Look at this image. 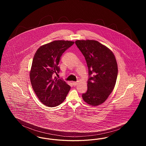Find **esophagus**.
Listing matches in <instances>:
<instances>
[{"mask_svg":"<svg viewBox=\"0 0 146 146\" xmlns=\"http://www.w3.org/2000/svg\"><path fill=\"white\" fill-rule=\"evenodd\" d=\"M72 83H73V85L75 86H76V85L78 84V82H73Z\"/></svg>","mask_w":146,"mask_h":146,"instance_id":"1","label":"esophagus"}]
</instances>
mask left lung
Here are the masks:
<instances>
[{"label":"left lung","mask_w":146,"mask_h":146,"mask_svg":"<svg viewBox=\"0 0 146 146\" xmlns=\"http://www.w3.org/2000/svg\"><path fill=\"white\" fill-rule=\"evenodd\" d=\"M88 67V90L84 101L91 106L102 104L113 90L118 76V66L111 50L96 40H76Z\"/></svg>","instance_id":"obj_1"}]
</instances>
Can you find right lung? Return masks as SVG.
I'll use <instances>...</instances> for the list:
<instances>
[{"instance_id":"right-lung-1","label":"right lung","mask_w":146,"mask_h":146,"mask_svg":"<svg viewBox=\"0 0 146 146\" xmlns=\"http://www.w3.org/2000/svg\"><path fill=\"white\" fill-rule=\"evenodd\" d=\"M74 42L55 40L40 46L35 54L30 72L31 82L39 100L48 107L62 104L70 86L54 74L60 72L58 66L63 53Z\"/></svg>"}]
</instances>
